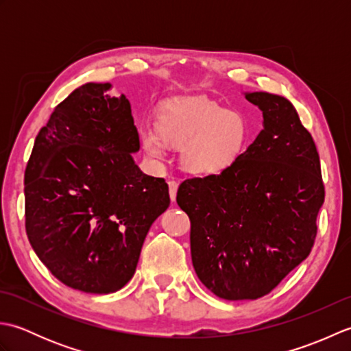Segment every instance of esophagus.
<instances>
[{
    "mask_svg": "<svg viewBox=\"0 0 351 351\" xmlns=\"http://www.w3.org/2000/svg\"><path fill=\"white\" fill-rule=\"evenodd\" d=\"M176 191H178V182H176V181H170V182H169V193H170L171 202H175Z\"/></svg>",
    "mask_w": 351,
    "mask_h": 351,
    "instance_id": "1",
    "label": "esophagus"
}]
</instances>
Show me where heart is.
Here are the masks:
<instances>
[{
	"label": "heart",
	"instance_id": "1",
	"mask_svg": "<svg viewBox=\"0 0 351 351\" xmlns=\"http://www.w3.org/2000/svg\"><path fill=\"white\" fill-rule=\"evenodd\" d=\"M156 130L141 131V145L155 160L167 145L181 149L184 169L193 175H220L232 167L247 146L249 125L240 110H226L205 96L167 101L156 116Z\"/></svg>",
	"mask_w": 351,
	"mask_h": 351
}]
</instances>
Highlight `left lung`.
Segmentation results:
<instances>
[{
    "label": "left lung",
    "mask_w": 351,
    "mask_h": 351,
    "mask_svg": "<svg viewBox=\"0 0 351 351\" xmlns=\"http://www.w3.org/2000/svg\"><path fill=\"white\" fill-rule=\"evenodd\" d=\"M245 99L264 130L232 167L185 180L176 195L197 278L225 300L259 299L306 259L324 202L317 146L293 104L267 92Z\"/></svg>",
    "instance_id": "left-lung-1"
}]
</instances>
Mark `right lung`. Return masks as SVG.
I'll list each match as a JSON object with an SVG mask.
<instances>
[{
    "label": "right lung",
    "instance_id": "right-lung-1",
    "mask_svg": "<svg viewBox=\"0 0 351 351\" xmlns=\"http://www.w3.org/2000/svg\"><path fill=\"white\" fill-rule=\"evenodd\" d=\"M87 83L52 111L27 162L25 230L36 255L73 289L110 294L136 273L149 228L170 205L162 178L132 160L131 104Z\"/></svg>",
    "mask_w": 351,
    "mask_h": 351
}]
</instances>
